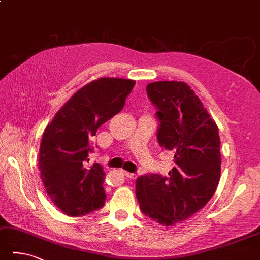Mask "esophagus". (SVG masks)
Returning <instances> with one entry per match:
<instances>
[{
  "label": "esophagus",
  "mask_w": 260,
  "mask_h": 260,
  "mask_svg": "<svg viewBox=\"0 0 260 260\" xmlns=\"http://www.w3.org/2000/svg\"><path fill=\"white\" fill-rule=\"evenodd\" d=\"M124 175L129 179H136L137 178V175L135 173H130V172H124Z\"/></svg>",
  "instance_id": "obj_1"
}]
</instances>
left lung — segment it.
I'll use <instances>...</instances> for the list:
<instances>
[{
    "label": "left lung",
    "mask_w": 260,
    "mask_h": 260,
    "mask_svg": "<svg viewBox=\"0 0 260 260\" xmlns=\"http://www.w3.org/2000/svg\"><path fill=\"white\" fill-rule=\"evenodd\" d=\"M146 90L157 110V141L172 151L174 163L168 175L139 176L136 196L146 216L172 226L205 207L216 191L221 140L216 123L185 82L156 81Z\"/></svg>",
    "instance_id": "left-lung-1"
}]
</instances>
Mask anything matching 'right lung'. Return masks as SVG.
<instances>
[{"label":"right lung","instance_id":"add662e5","mask_svg":"<svg viewBox=\"0 0 260 260\" xmlns=\"http://www.w3.org/2000/svg\"><path fill=\"white\" fill-rule=\"evenodd\" d=\"M136 81L101 78L80 88L63 105L42 137V181L53 204L69 216H84L104 206V172L87 165L94 151L90 137L124 107Z\"/></svg>","mask_w":260,"mask_h":260}]
</instances>
